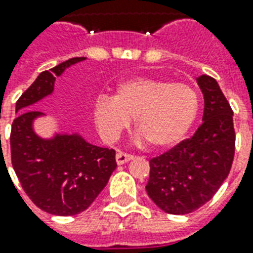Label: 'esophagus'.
Wrapping results in <instances>:
<instances>
[{"mask_svg": "<svg viewBox=\"0 0 253 253\" xmlns=\"http://www.w3.org/2000/svg\"><path fill=\"white\" fill-rule=\"evenodd\" d=\"M132 158H134V155L127 154V153H123V151H118L117 155H115V160H117L118 165L126 164L128 161H131Z\"/></svg>", "mask_w": 253, "mask_h": 253, "instance_id": "esophagus-1", "label": "esophagus"}]
</instances>
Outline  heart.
<instances>
[{
    "mask_svg": "<svg viewBox=\"0 0 253 253\" xmlns=\"http://www.w3.org/2000/svg\"><path fill=\"white\" fill-rule=\"evenodd\" d=\"M197 91L185 83L132 78L118 84L115 95H100L93 121L107 141H114L135 118L136 131L155 147L178 143L198 115Z\"/></svg>",
    "mask_w": 253,
    "mask_h": 253,
    "instance_id": "obj_1",
    "label": "heart"
}]
</instances>
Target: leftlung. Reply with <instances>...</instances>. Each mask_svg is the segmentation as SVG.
<instances>
[{"mask_svg":"<svg viewBox=\"0 0 253 253\" xmlns=\"http://www.w3.org/2000/svg\"><path fill=\"white\" fill-rule=\"evenodd\" d=\"M203 125L194 135L150 160L146 192L170 214H188L216 194L231 171L235 155L233 111L218 84L203 75Z\"/></svg>","mask_w":253,"mask_h":253,"instance_id":"obj_1","label":"left lung"}]
</instances>
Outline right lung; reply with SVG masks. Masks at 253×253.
Segmentation results:
<instances>
[{"instance_id": "1", "label": "right lung", "mask_w": 253, "mask_h": 253, "mask_svg": "<svg viewBox=\"0 0 253 253\" xmlns=\"http://www.w3.org/2000/svg\"><path fill=\"white\" fill-rule=\"evenodd\" d=\"M83 60L72 57L41 72L17 100L10 132L12 165L22 189L36 207L56 216L84 212L117 168L112 149L91 145L78 134L44 139L33 130L35 119L44 114L28 107L53 92L56 76Z\"/></svg>"}]
</instances>
